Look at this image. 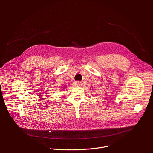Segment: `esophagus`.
<instances>
[{
    "label": "esophagus",
    "instance_id": "esophagus-1",
    "mask_svg": "<svg viewBox=\"0 0 153 153\" xmlns=\"http://www.w3.org/2000/svg\"><path fill=\"white\" fill-rule=\"evenodd\" d=\"M74 84V85H76V86H81L82 85L80 82H75Z\"/></svg>",
    "mask_w": 153,
    "mask_h": 153
}]
</instances>
